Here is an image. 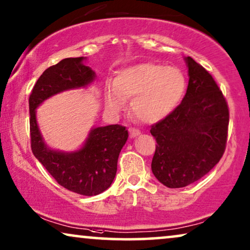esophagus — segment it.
I'll list each match as a JSON object with an SVG mask.
<instances>
[{"label": "esophagus", "mask_w": 250, "mask_h": 250, "mask_svg": "<svg viewBox=\"0 0 250 250\" xmlns=\"http://www.w3.org/2000/svg\"><path fill=\"white\" fill-rule=\"evenodd\" d=\"M128 130H129V135H130L131 138H134V137H136V136H138L139 134H141V131H139L138 129L134 128V127H130L128 129Z\"/></svg>", "instance_id": "esophagus-1"}]
</instances>
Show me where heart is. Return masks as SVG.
Instances as JSON below:
<instances>
[{
    "label": "heart",
    "instance_id": "b5f03b06",
    "mask_svg": "<svg viewBox=\"0 0 250 250\" xmlns=\"http://www.w3.org/2000/svg\"><path fill=\"white\" fill-rule=\"evenodd\" d=\"M186 80L181 69L144 62L123 68L106 86L105 105L111 112L122 111L132 98L131 114L138 121L155 123L176 108L184 95Z\"/></svg>",
    "mask_w": 250,
    "mask_h": 250
}]
</instances>
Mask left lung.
Here are the masks:
<instances>
[{
	"label": "left lung",
	"mask_w": 250,
	"mask_h": 250,
	"mask_svg": "<svg viewBox=\"0 0 250 250\" xmlns=\"http://www.w3.org/2000/svg\"><path fill=\"white\" fill-rule=\"evenodd\" d=\"M181 104L151 127L155 138L152 171L170 188H185L208 174L224 154L229 106L214 78L191 57Z\"/></svg>",
	"instance_id": "obj_1"
}]
</instances>
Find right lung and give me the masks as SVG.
Wrapping results in <instances>:
<instances>
[{
  "label": "right lung",
  "mask_w": 250,
  "mask_h": 250,
  "mask_svg": "<svg viewBox=\"0 0 250 250\" xmlns=\"http://www.w3.org/2000/svg\"><path fill=\"white\" fill-rule=\"evenodd\" d=\"M83 61L84 57L65 58L42 73L29 96V132L33 154L56 182L69 191L91 197L111 186L128 130L120 125L94 128L79 151L59 152L48 147L43 141L35 112L51 96L94 81L95 72Z\"/></svg>",
  "instance_id": "add662e5"
}]
</instances>
